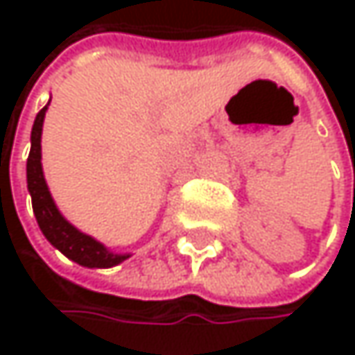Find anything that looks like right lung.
I'll use <instances>...</instances> for the list:
<instances>
[{
	"instance_id": "obj_1",
	"label": "right lung",
	"mask_w": 355,
	"mask_h": 355,
	"mask_svg": "<svg viewBox=\"0 0 355 355\" xmlns=\"http://www.w3.org/2000/svg\"><path fill=\"white\" fill-rule=\"evenodd\" d=\"M44 110L40 108L33 125V135H31V154L26 162V180H28V191L33 197V209H35L36 222L44 234V239L59 248L67 259L76 261L78 265L84 267H112L125 261L129 254H114L96 243L94 239L82 234L76 230L55 207L51 193L46 189V182L42 177V166H40V131H42V121H44Z\"/></svg>"
}]
</instances>
